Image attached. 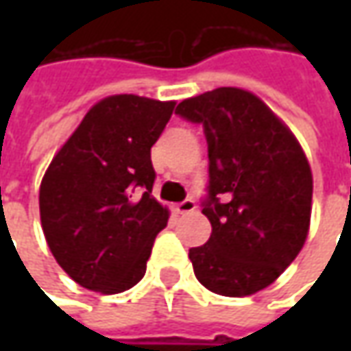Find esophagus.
I'll list each match as a JSON object with an SVG mask.
<instances>
[{"label":"esophagus","mask_w":351,"mask_h":351,"mask_svg":"<svg viewBox=\"0 0 351 351\" xmlns=\"http://www.w3.org/2000/svg\"><path fill=\"white\" fill-rule=\"evenodd\" d=\"M197 205L193 199H185L182 203H176V205H173V210H176L178 215H189V213H193Z\"/></svg>","instance_id":"1"}]
</instances>
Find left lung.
Wrapping results in <instances>:
<instances>
[{"label": "left lung", "mask_w": 351, "mask_h": 351, "mask_svg": "<svg viewBox=\"0 0 351 351\" xmlns=\"http://www.w3.org/2000/svg\"><path fill=\"white\" fill-rule=\"evenodd\" d=\"M203 125L209 185L203 215L213 232L189 250L201 285L246 297L271 285L303 248L313 205V173L301 144L254 93L217 88L178 105Z\"/></svg>", "instance_id": "obj_1"}]
</instances>
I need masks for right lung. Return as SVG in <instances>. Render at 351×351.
<instances>
[{
  "label": "right lung",
  "mask_w": 351,
  "mask_h": 351,
  "mask_svg": "<svg viewBox=\"0 0 351 351\" xmlns=\"http://www.w3.org/2000/svg\"><path fill=\"white\" fill-rule=\"evenodd\" d=\"M173 101L111 95L93 105L50 162L40 183L48 248L82 287L123 293L146 274L169 213L152 197L150 148Z\"/></svg>",
  "instance_id": "obj_1"
}]
</instances>
